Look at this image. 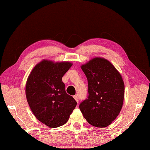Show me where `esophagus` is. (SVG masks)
I'll list each match as a JSON object with an SVG mask.
<instances>
[{
	"label": "esophagus",
	"instance_id": "esophagus-1",
	"mask_svg": "<svg viewBox=\"0 0 150 150\" xmlns=\"http://www.w3.org/2000/svg\"><path fill=\"white\" fill-rule=\"evenodd\" d=\"M74 99H75V101H76V102H79V98H78V96L76 95H75L74 96Z\"/></svg>",
	"mask_w": 150,
	"mask_h": 150
}]
</instances>
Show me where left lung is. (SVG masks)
<instances>
[{"mask_svg":"<svg viewBox=\"0 0 150 150\" xmlns=\"http://www.w3.org/2000/svg\"><path fill=\"white\" fill-rule=\"evenodd\" d=\"M88 81V98L79 105L83 117L97 127H106L117 117L124 98V83L109 61L94 57L81 66Z\"/></svg>","mask_w":150,"mask_h":150,"instance_id":"8db88e82","label":"left lung"}]
</instances>
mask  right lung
I'll return each mask as SVG.
<instances>
[{
	"label": "right lung",
	"mask_w": 150,
	"mask_h": 150,
	"mask_svg": "<svg viewBox=\"0 0 150 150\" xmlns=\"http://www.w3.org/2000/svg\"><path fill=\"white\" fill-rule=\"evenodd\" d=\"M68 61L44 59L33 68L26 83V96L38 120L51 128L66 124L76 102L65 91L62 77L72 66Z\"/></svg>",
	"instance_id": "add662e5"
}]
</instances>
